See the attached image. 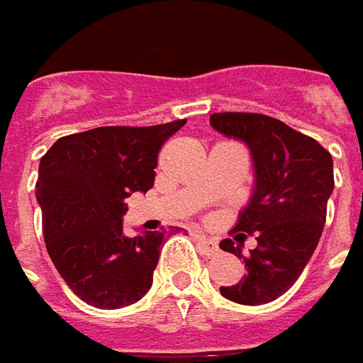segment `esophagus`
I'll return each mask as SVG.
<instances>
[{
  "label": "esophagus",
  "instance_id": "esophagus-1",
  "mask_svg": "<svg viewBox=\"0 0 363 363\" xmlns=\"http://www.w3.org/2000/svg\"><path fill=\"white\" fill-rule=\"evenodd\" d=\"M195 240L199 242V245L203 247V252L207 254V256H217L219 254V245L217 242L209 238V235H203V233H195Z\"/></svg>",
  "mask_w": 363,
  "mask_h": 363
}]
</instances>
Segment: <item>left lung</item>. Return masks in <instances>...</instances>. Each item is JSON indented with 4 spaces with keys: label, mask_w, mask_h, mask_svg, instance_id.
Segmentation results:
<instances>
[{
    "label": "left lung",
    "mask_w": 363,
    "mask_h": 363,
    "mask_svg": "<svg viewBox=\"0 0 363 363\" xmlns=\"http://www.w3.org/2000/svg\"><path fill=\"white\" fill-rule=\"evenodd\" d=\"M215 132L247 146L254 186L233 231L219 247L243 258L245 233L259 235V247L244 259L247 274L219 292L240 305H264L291 289L321 240L327 201L333 193V158L323 146L262 113H213Z\"/></svg>",
    "instance_id": "obj_1"
}]
</instances>
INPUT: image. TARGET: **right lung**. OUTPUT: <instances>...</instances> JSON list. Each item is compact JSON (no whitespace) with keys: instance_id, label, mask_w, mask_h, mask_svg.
<instances>
[{"instance_id":"add662e5","label":"right lung","mask_w":363,"mask_h":363,"mask_svg":"<svg viewBox=\"0 0 363 363\" xmlns=\"http://www.w3.org/2000/svg\"><path fill=\"white\" fill-rule=\"evenodd\" d=\"M107 125L56 140L42 156L36 201L48 256L72 292L121 308L150 291L164 233H123L125 199L154 186L158 150L184 125Z\"/></svg>"}]
</instances>
